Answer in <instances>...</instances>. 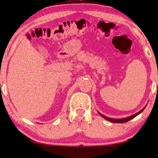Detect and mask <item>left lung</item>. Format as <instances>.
<instances>
[{
	"instance_id": "8db88e82",
	"label": "left lung",
	"mask_w": 158,
	"mask_h": 158,
	"mask_svg": "<svg viewBox=\"0 0 158 158\" xmlns=\"http://www.w3.org/2000/svg\"><path fill=\"white\" fill-rule=\"evenodd\" d=\"M145 107H146V106H144L142 110H140V111H139V112H137V113H136L135 114H134V115H131V116H128V117H127V118H109V117H107V116H104V115H103V114H101V113H99V112H98V114H100V115H101V116H102V117H103L104 118H106V119L108 120V121H109V122H114V123H124V122H129V120L132 119L133 118H135V117H136V116H137V115H139V114L140 113H142V112L143 111V110H144V109H145Z\"/></svg>"
}]
</instances>
